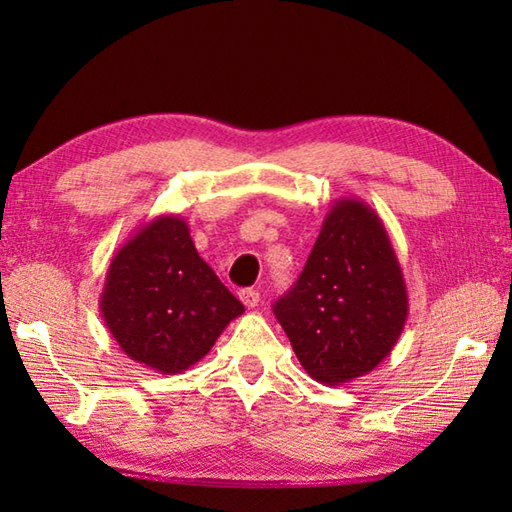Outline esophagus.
I'll return each instance as SVG.
<instances>
[{"mask_svg": "<svg viewBox=\"0 0 512 512\" xmlns=\"http://www.w3.org/2000/svg\"><path fill=\"white\" fill-rule=\"evenodd\" d=\"M239 299H242V303L246 308H255L259 303V290L255 288H244L239 290Z\"/></svg>", "mask_w": 512, "mask_h": 512, "instance_id": "obj_1", "label": "esophagus"}]
</instances>
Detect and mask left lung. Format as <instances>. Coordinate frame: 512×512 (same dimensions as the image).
Here are the masks:
<instances>
[{
	"label": "left lung",
	"mask_w": 512,
	"mask_h": 512,
	"mask_svg": "<svg viewBox=\"0 0 512 512\" xmlns=\"http://www.w3.org/2000/svg\"><path fill=\"white\" fill-rule=\"evenodd\" d=\"M273 312L301 367L323 385L350 383L385 361L405 330L409 299L372 206L332 202L297 284Z\"/></svg>",
	"instance_id": "8db88e82"
}]
</instances>
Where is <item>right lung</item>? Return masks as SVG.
I'll list each match as a JSON object with an SVG mask.
<instances>
[{"label": "right lung", "mask_w": 512, "mask_h": 512, "mask_svg": "<svg viewBox=\"0 0 512 512\" xmlns=\"http://www.w3.org/2000/svg\"><path fill=\"white\" fill-rule=\"evenodd\" d=\"M99 308L118 347L160 374L198 363L244 312L173 213L143 224L116 250Z\"/></svg>", "instance_id": "add662e5"}]
</instances>
